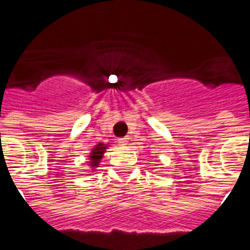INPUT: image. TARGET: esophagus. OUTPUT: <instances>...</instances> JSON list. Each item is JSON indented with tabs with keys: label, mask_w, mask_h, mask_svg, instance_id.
<instances>
[{
	"label": "esophagus",
	"mask_w": 250,
	"mask_h": 250,
	"mask_svg": "<svg viewBox=\"0 0 250 250\" xmlns=\"http://www.w3.org/2000/svg\"><path fill=\"white\" fill-rule=\"evenodd\" d=\"M129 138H127V136H125V138H119L118 139V143L121 144V146H125L127 143H128Z\"/></svg>",
	"instance_id": "1"
}]
</instances>
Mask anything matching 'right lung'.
Segmentation results:
<instances>
[{"instance_id": "right-lung-1", "label": "right lung", "mask_w": 250, "mask_h": 250, "mask_svg": "<svg viewBox=\"0 0 250 250\" xmlns=\"http://www.w3.org/2000/svg\"><path fill=\"white\" fill-rule=\"evenodd\" d=\"M104 149H106V146H104V144H98V146H95L94 149L91 150L90 161H89L91 167H97V165H100V160L102 159V155L104 153Z\"/></svg>"}]
</instances>
